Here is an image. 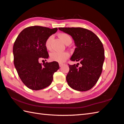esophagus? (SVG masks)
<instances>
[{"label":"esophagus","instance_id":"esophagus-1","mask_svg":"<svg viewBox=\"0 0 124 124\" xmlns=\"http://www.w3.org/2000/svg\"><path fill=\"white\" fill-rule=\"evenodd\" d=\"M63 65V63H59V66L60 67H61Z\"/></svg>","mask_w":124,"mask_h":124}]
</instances>
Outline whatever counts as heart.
<instances>
[{
  "label": "heart",
  "mask_w": 124,
  "mask_h": 124,
  "mask_svg": "<svg viewBox=\"0 0 124 124\" xmlns=\"http://www.w3.org/2000/svg\"><path fill=\"white\" fill-rule=\"evenodd\" d=\"M60 38L64 43L66 45L70 44L72 42L71 38L69 35L67 33H60L59 35ZM53 39V36L50 35L48 37L45 42L46 48L48 50H51L52 49V41ZM69 53L67 52H53L50 54V60L51 61L57 62L60 63L65 62L69 57Z\"/></svg>",
  "instance_id": "b5f03b06"
}]
</instances>
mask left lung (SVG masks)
I'll return each mask as SVG.
<instances>
[{"label": "left lung", "instance_id": "1", "mask_svg": "<svg viewBox=\"0 0 124 124\" xmlns=\"http://www.w3.org/2000/svg\"><path fill=\"white\" fill-rule=\"evenodd\" d=\"M59 30L73 38L76 48L70 58L82 64H69L66 79L69 85L79 91L89 90L96 84L103 70L105 59L101 41L93 31L81 27H60Z\"/></svg>", "mask_w": 124, "mask_h": 124}]
</instances>
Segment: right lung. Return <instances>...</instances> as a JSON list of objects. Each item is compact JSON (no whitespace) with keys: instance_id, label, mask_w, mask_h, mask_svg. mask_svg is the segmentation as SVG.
<instances>
[{"instance_id":"add662e5","label":"right lung","mask_w":124,"mask_h":124,"mask_svg":"<svg viewBox=\"0 0 124 124\" xmlns=\"http://www.w3.org/2000/svg\"><path fill=\"white\" fill-rule=\"evenodd\" d=\"M57 31V28L28 27L21 31L14 42V66L22 82L29 89L39 90L48 86L53 81L54 72L59 69L57 62L43 64L39 62L49 57L46 40Z\"/></svg>"}]
</instances>
